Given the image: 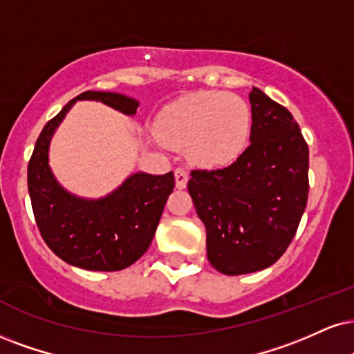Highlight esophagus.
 <instances>
[{
	"label": "esophagus",
	"mask_w": 354,
	"mask_h": 354,
	"mask_svg": "<svg viewBox=\"0 0 354 354\" xmlns=\"http://www.w3.org/2000/svg\"><path fill=\"white\" fill-rule=\"evenodd\" d=\"M174 176H176V187L177 189H185L187 187V182H189V172L184 169H176V172H174Z\"/></svg>",
	"instance_id": "34e87169"
}]
</instances>
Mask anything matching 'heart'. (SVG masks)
<instances>
[{"instance_id":"heart-1","label":"heart","mask_w":354,"mask_h":354,"mask_svg":"<svg viewBox=\"0 0 354 354\" xmlns=\"http://www.w3.org/2000/svg\"><path fill=\"white\" fill-rule=\"evenodd\" d=\"M248 103L228 91L187 93L160 110L156 134L165 146L185 149L203 169L231 165L246 151L251 134Z\"/></svg>"}]
</instances>
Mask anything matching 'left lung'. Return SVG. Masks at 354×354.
I'll list each match as a JSON object with an SVG mask.
<instances>
[{
  "mask_svg": "<svg viewBox=\"0 0 354 354\" xmlns=\"http://www.w3.org/2000/svg\"><path fill=\"white\" fill-rule=\"evenodd\" d=\"M251 146L230 167L192 170L189 194L207 230V256L226 276L272 266L308 197V146L289 110L252 86Z\"/></svg>",
  "mask_w": 354,
  "mask_h": 354,
  "instance_id": "left-lung-1",
  "label": "left lung"
}]
</instances>
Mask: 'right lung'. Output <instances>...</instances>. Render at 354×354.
Wrapping results in <instances>:
<instances>
[{"mask_svg":"<svg viewBox=\"0 0 354 354\" xmlns=\"http://www.w3.org/2000/svg\"><path fill=\"white\" fill-rule=\"evenodd\" d=\"M102 102L134 116L139 102L115 91H85L68 102L44 126L28 165V189L44 241L67 264L85 270L113 272L136 263L156 234L174 190V174L133 172L100 198L72 194L57 180L49 164L50 141L77 102Z\"/></svg>","mask_w":354,"mask_h":354,"instance_id":"1","label":"right lung"}]
</instances>
